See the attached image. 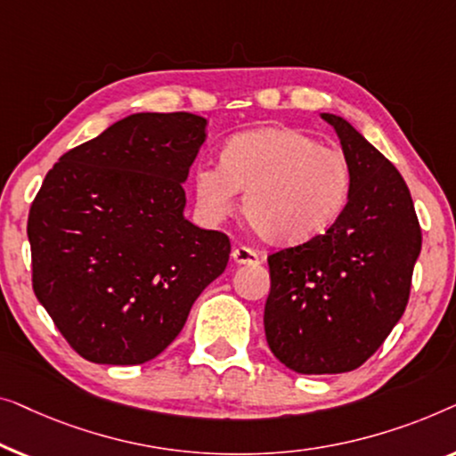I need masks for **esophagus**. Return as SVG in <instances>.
<instances>
[{
	"label": "esophagus",
	"mask_w": 456,
	"mask_h": 456,
	"mask_svg": "<svg viewBox=\"0 0 456 456\" xmlns=\"http://www.w3.org/2000/svg\"><path fill=\"white\" fill-rule=\"evenodd\" d=\"M231 256H233V260L237 262V265H260V260H262V254L256 252V249H252V248H248V246L233 248Z\"/></svg>",
	"instance_id": "34e87169"
}]
</instances>
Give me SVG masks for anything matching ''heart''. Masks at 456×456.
Here are the masks:
<instances>
[{
    "mask_svg": "<svg viewBox=\"0 0 456 456\" xmlns=\"http://www.w3.org/2000/svg\"><path fill=\"white\" fill-rule=\"evenodd\" d=\"M351 171L343 152L295 127L237 134L219 163L194 169L196 204L204 219L221 221L243 190V215L274 243H301L324 233L341 215Z\"/></svg>",
    "mask_w": 456,
    "mask_h": 456,
    "instance_id": "obj_1",
    "label": "heart"
}]
</instances>
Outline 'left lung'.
<instances>
[{"label": "left lung", "mask_w": 456, "mask_h": 456, "mask_svg": "<svg viewBox=\"0 0 456 456\" xmlns=\"http://www.w3.org/2000/svg\"><path fill=\"white\" fill-rule=\"evenodd\" d=\"M322 118L349 163V200L326 233L268 256L266 343L299 374H341L376 354L405 312L421 249L396 167L347 119Z\"/></svg>", "instance_id": "obj_1"}]
</instances>
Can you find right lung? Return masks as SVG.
Instances as JSON below:
<instances>
[{"label": "right lung", "instance_id": "right-lung-1", "mask_svg": "<svg viewBox=\"0 0 456 456\" xmlns=\"http://www.w3.org/2000/svg\"><path fill=\"white\" fill-rule=\"evenodd\" d=\"M207 119L134 113L53 165L28 213L33 289L69 347L136 365L182 332L231 241L183 219Z\"/></svg>", "mask_w": 456, "mask_h": 456}]
</instances>
